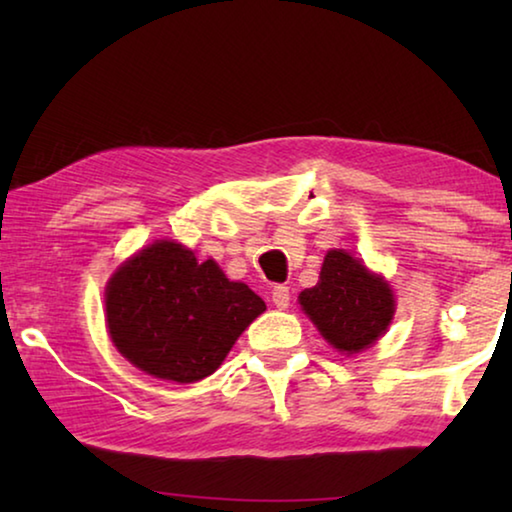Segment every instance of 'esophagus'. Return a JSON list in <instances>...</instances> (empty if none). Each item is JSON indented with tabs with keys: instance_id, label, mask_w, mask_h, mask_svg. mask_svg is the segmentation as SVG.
<instances>
[{
	"instance_id": "esophagus-1",
	"label": "esophagus",
	"mask_w": 512,
	"mask_h": 512,
	"mask_svg": "<svg viewBox=\"0 0 512 512\" xmlns=\"http://www.w3.org/2000/svg\"><path fill=\"white\" fill-rule=\"evenodd\" d=\"M271 300H273V305L277 309H287L289 302H291L289 287H284V284H280V287H275L273 293H271Z\"/></svg>"
}]
</instances>
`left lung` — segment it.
Here are the masks:
<instances>
[{"mask_svg": "<svg viewBox=\"0 0 512 512\" xmlns=\"http://www.w3.org/2000/svg\"><path fill=\"white\" fill-rule=\"evenodd\" d=\"M323 339L345 354L370 348L395 314L391 284L345 250H329L318 284L298 296Z\"/></svg>", "mask_w": 512, "mask_h": 512, "instance_id": "1", "label": "left lung"}]
</instances>
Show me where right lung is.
Wrapping results in <instances>:
<instances>
[{
	"mask_svg": "<svg viewBox=\"0 0 512 512\" xmlns=\"http://www.w3.org/2000/svg\"><path fill=\"white\" fill-rule=\"evenodd\" d=\"M264 300L230 282L214 259L198 262L176 241H155L112 273L106 323L115 348L158 379L194 384L210 377Z\"/></svg>",
	"mask_w": 512,
	"mask_h": 512,
	"instance_id": "1",
	"label": "right lung"
}]
</instances>
